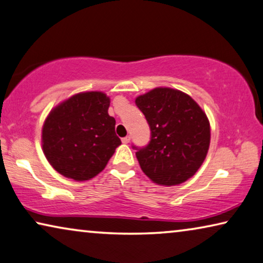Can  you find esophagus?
Instances as JSON below:
<instances>
[{
  "instance_id": "1",
  "label": "esophagus",
  "mask_w": 263,
  "mask_h": 263,
  "mask_svg": "<svg viewBox=\"0 0 263 263\" xmlns=\"http://www.w3.org/2000/svg\"><path fill=\"white\" fill-rule=\"evenodd\" d=\"M130 140H131V137L127 136V137H124V138L121 139V142H123L124 144H128L130 143Z\"/></svg>"
}]
</instances>
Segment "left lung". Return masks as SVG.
<instances>
[{
	"instance_id": "8db88e82",
	"label": "left lung",
	"mask_w": 263,
	"mask_h": 263,
	"mask_svg": "<svg viewBox=\"0 0 263 263\" xmlns=\"http://www.w3.org/2000/svg\"><path fill=\"white\" fill-rule=\"evenodd\" d=\"M151 128L146 147L136 152L142 170L158 185H179L198 171L210 145V123L189 94L156 87L136 98Z\"/></svg>"
}]
</instances>
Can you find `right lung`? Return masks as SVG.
<instances>
[{"label":"right lung","instance_id":"add662e5","mask_svg":"<svg viewBox=\"0 0 263 263\" xmlns=\"http://www.w3.org/2000/svg\"><path fill=\"white\" fill-rule=\"evenodd\" d=\"M104 92H80L52 108L42 126V151L66 178L88 181L105 169L121 144Z\"/></svg>","mask_w":263,"mask_h":263}]
</instances>
